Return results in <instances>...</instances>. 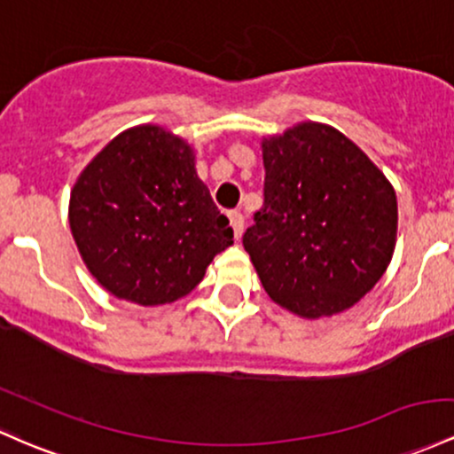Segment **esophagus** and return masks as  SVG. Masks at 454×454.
Segmentation results:
<instances>
[{"instance_id":"esophagus-1","label":"esophagus","mask_w":454,"mask_h":454,"mask_svg":"<svg viewBox=\"0 0 454 454\" xmlns=\"http://www.w3.org/2000/svg\"><path fill=\"white\" fill-rule=\"evenodd\" d=\"M228 217H231V226H232V231H235V237L241 239V235H243V215H241V211H231V213H228Z\"/></svg>"}]
</instances>
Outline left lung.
<instances>
[{"label": "left lung", "mask_w": 454, "mask_h": 454, "mask_svg": "<svg viewBox=\"0 0 454 454\" xmlns=\"http://www.w3.org/2000/svg\"><path fill=\"white\" fill-rule=\"evenodd\" d=\"M265 202L243 235L267 295L303 318L347 310L380 282L396 243V193L333 127L262 139Z\"/></svg>", "instance_id": "1"}]
</instances>
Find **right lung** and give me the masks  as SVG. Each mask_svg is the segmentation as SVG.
Segmentation results:
<instances>
[{
  "mask_svg": "<svg viewBox=\"0 0 454 454\" xmlns=\"http://www.w3.org/2000/svg\"><path fill=\"white\" fill-rule=\"evenodd\" d=\"M68 222L97 282L139 306L187 295L215 254L232 246L192 146L157 124L127 129L88 163L71 192Z\"/></svg>",
  "mask_w": 454,
  "mask_h": 454,
  "instance_id": "add662e5",
  "label": "right lung"
}]
</instances>
